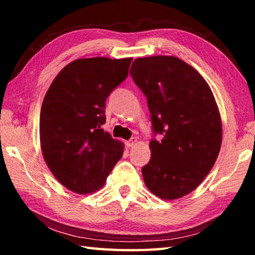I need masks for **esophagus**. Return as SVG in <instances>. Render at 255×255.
<instances>
[{
  "label": "esophagus",
  "mask_w": 255,
  "mask_h": 255,
  "mask_svg": "<svg viewBox=\"0 0 255 255\" xmlns=\"http://www.w3.org/2000/svg\"><path fill=\"white\" fill-rule=\"evenodd\" d=\"M137 143V138L136 137H131L130 139L126 141V145L128 146V147H132L133 145H135Z\"/></svg>",
  "instance_id": "obj_1"
}]
</instances>
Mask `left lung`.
Returning <instances> with one entry per match:
<instances>
[{
	"label": "left lung",
	"mask_w": 255,
	"mask_h": 255,
	"mask_svg": "<svg viewBox=\"0 0 255 255\" xmlns=\"http://www.w3.org/2000/svg\"><path fill=\"white\" fill-rule=\"evenodd\" d=\"M130 75L147 99L154 136L143 166L149 191L165 200L188 195L209 173L222 145V120L209 85L173 56L133 60Z\"/></svg>",
	"instance_id": "left-lung-1"
}]
</instances>
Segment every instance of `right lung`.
<instances>
[{
	"instance_id": "right-lung-1",
	"label": "right lung",
	"mask_w": 255,
	"mask_h": 255,
	"mask_svg": "<svg viewBox=\"0 0 255 255\" xmlns=\"http://www.w3.org/2000/svg\"><path fill=\"white\" fill-rule=\"evenodd\" d=\"M132 58L76 59L55 77L40 111V145L49 170L64 187L94 192L124 153L102 129L106 101L127 79Z\"/></svg>"
}]
</instances>
